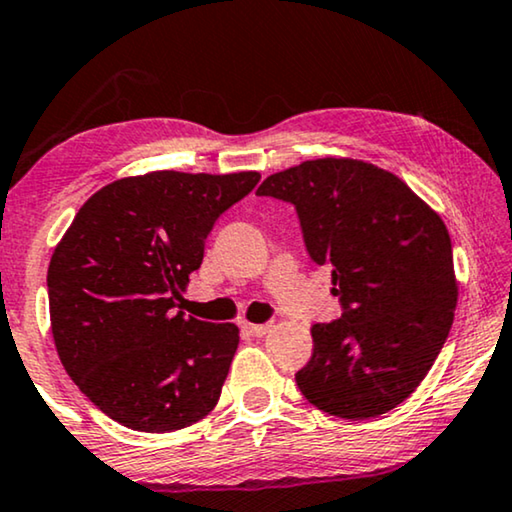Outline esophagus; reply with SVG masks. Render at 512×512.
I'll return each instance as SVG.
<instances>
[{
	"instance_id": "34e87169",
	"label": "esophagus",
	"mask_w": 512,
	"mask_h": 512,
	"mask_svg": "<svg viewBox=\"0 0 512 512\" xmlns=\"http://www.w3.org/2000/svg\"><path fill=\"white\" fill-rule=\"evenodd\" d=\"M270 324H242V331L249 333V335H256V338H261V335H265L270 331Z\"/></svg>"
}]
</instances>
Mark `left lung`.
Segmentation results:
<instances>
[{"instance_id": "8db88e82", "label": "left lung", "mask_w": 512, "mask_h": 512, "mask_svg": "<svg viewBox=\"0 0 512 512\" xmlns=\"http://www.w3.org/2000/svg\"><path fill=\"white\" fill-rule=\"evenodd\" d=\"M256 193L296 207L305 247L331 268L342 303L340 319L312 326L298 389L342 419L394 410L452 328L459 286L443 219L396 174L354 158L305 160Z\"/></svg>"}]
</instances>
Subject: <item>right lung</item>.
<instances>
[{
    "instance_id": "right-lung-1",
    "label": "right lung",
    "mask_w": 512,
    "mask_h": 512,
    "mask_svg": "<svg viewBox=\"0 0 512 512\" xmlns=\"http://www.w3.org/2000/svg\"><path fill=\"white\" fill-rule=\"evenodd\" d=\"M258 172L160 170L116 179L83 202L48 265L55 349L114 422L186 429L214 410L240 328L174 314L214 221Z\"/></svg>"
}]
</instances>
